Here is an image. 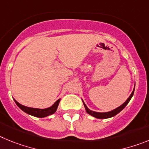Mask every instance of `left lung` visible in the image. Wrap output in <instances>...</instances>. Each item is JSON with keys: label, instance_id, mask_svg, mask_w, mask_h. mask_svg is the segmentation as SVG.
<instances>
[{"label": "left lung", "instance_id": "1", "mask_svg": "<svg viewBox=\"0 0 149 149\" xmlns=\"http://www.w3.org/2000/svg\"><path fill=\"white\" fill-rule=\"evenodd\" d=\"M134 90L133 91L131 95L129 96V98L126 100V101L123 104H122L121 106H119V107L116 108L115 110H112V111H110V112H107V113H98V112L92 111V110H89L87 107H86V105L84 104V101H83V103H84V107H85V109H86V112H87L89 115L93 116L95 117V118H97V119H107V118H110V117L114 116H116V114L119 113V112L122 111V110H123L125 107L126 105L128 104V102L130 101V100L131 99L133 95H134Z\"/></svg>", "mask_w": 149, "mask_h": 149}]
</instances>
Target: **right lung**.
Here are the masks:
<instances>
[{
    "label": "right lung",
    "instance_id": "obj_1",
    "mask_svg": "<svg viewBox=\"0 0 149 149\" xmlns=\"http://www.w3.org/2000/svg\"><path fill=\"white\" fill-rule=\"evenodd\" d=\"M15 101V104H17V106L21 109V110H23L24 112L27 113V114H30L31 116H33L36 117H39V118H43V117L48 116L49 115H52L56 112V109H57V107H58L59 103H60V99H58L57 101L53 105L48 108L46 109H38V108H31V107H27L24 106L22 105L21 104H19L18 101Z\"/></svg>",
    "mask_w": 149,
    "mask_h": 149
}]
</instances>
